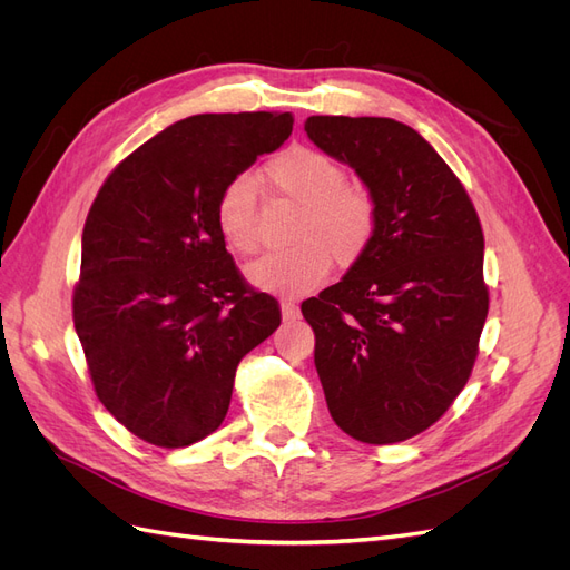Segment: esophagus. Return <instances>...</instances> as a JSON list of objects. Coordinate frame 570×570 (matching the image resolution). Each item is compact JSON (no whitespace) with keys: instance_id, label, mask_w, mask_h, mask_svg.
I'll use <instances>...</instances> for the list:
<instances>
[{"instance_id":"obj_1","label":"esophagus","mask_w":570,"mask_h":570,"mask_svg":"<svg viewBox=\"0 0 570 570\" xmlns=\"http://www.w3.org/2000/svg\"><path fill=\"white\" fill-rule=\"evenodd\" d=\"M281 314H283V321L297 318V316H299V306H297L295 302H287V299H283V302H281Z\"/></svg>"}]
</instances>
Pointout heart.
I'll return each mask as SVG.
<instances>
[{
	"mask_svg": "<svg viewBox=\"0 0 570 570\" xmlns=\"http://www.w3.org/2000/svg\"><path fill=\"white\" fill-rule=\"evenodd\" d=\"M266 180L281 195L302 204L295 228L297 247L271 252L247 266V281L283 297H302L316 289L337 266H354L375 235V199L364 185L344 183L337 159L314 147H289L264 166ZM216 226L235 254H254L258 233V193L252 176L239 174L223 185L216 199Z\"/></svg>",
	"mask_w": 570,
	"mask_h": 570,
	"instance_id": "obj_1",
	"label": "heart"
}]
</instances>
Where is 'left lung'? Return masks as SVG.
Listing matches in <instances>:
<instances>
[{"label":"left lung","mask_w":570,"mask_h":570,"mask_svg":"<svg viewBox=\"0 0 570 570\" xmlns=\"http://www.w3.org/2000/svg\"><path fill=\"white\" fill-rule=\"evenodd\" d=\"M318 149L350 164L375 199L366 254L302 304L327 411L350 438L423 433L469 383L490 292L475 206L423 137L392 118L308 116Z\"/></svg>","instance_id":"8db88e82"}]
</instances>
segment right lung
I'll return each mask as SVG.
<instances>
[{
	"instance_id": "right-lung-1",
	"label": "right lung",
	"mask_w": 570,
	"mask_h": 570,
	"mask_svg": "<svg viewBox=\"0 0 570 570\" xmlns=\"http://www.w3.org/2000/svg\"><path fill=\"white\" fill-rule=\"evenodd\" d=\"M292 114H199L120 161L82 228L73 323L99 402L140 440L178 450L212 435L237 364L281 325L216 226L223 185L278 149Z\"/></svg>"
}]
</instances>
